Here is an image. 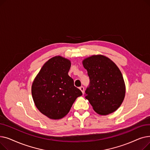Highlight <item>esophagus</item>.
I'll list each match as a JSON object with an SVG mask.
<instances>
[{
	"instance_id": "34e87169",
	"label": "esophagus",
	"mask_w": 150,
	"mask_h": 150,
	"mask_svg": "<svg viewBox=\"0 0 150 150\" xmlns=\"http://www.w3.org/2000/svg\"><path fill=\"white\" fill-rule=\"evenodd\" d=\"M80 89L82 92V93H84V88L83 86H81V87L80 88Z\"/></svg>"
}]
</instances>
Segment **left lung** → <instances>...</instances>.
Returning <instances> with one entry per match:
<instances>
[{
	"instance_id": "8db88e82",
	"label": "left lung",
	"mask_w": 150,
	"mask_h": 150,
	"mask_svg": "<svg viewBox=\"0 0 150 150\" xmlns=\"http://www.w3.org/2000/svg\"><path fill=\"white\" fill-rule=\"evenodd\" d=\"M83 64L90 80L85 98L98 114L108 115L115 111L122 103L126 91L119 67L109 58L101 54L84 59Z\"/></svg>"
}]
</instances>
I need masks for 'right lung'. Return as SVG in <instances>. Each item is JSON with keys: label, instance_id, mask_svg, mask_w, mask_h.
Listing matches in <instances>:
<instances>
[{"label": "right lung", "instance_id": "1", "mask_svg": "<svg viewBox=\"0 0 150 150\" xmlns=\"http://www.w3.org/2000/svg\"><path fill=\"white\" fill-rule=\"evenodd\" d=\"M70 61L60 56L47 61L31 86L34 103L42 114L51 119H60L69 112L81 91L74 86L68 72Z\"/></svg>", "mask_w": 150, "mask_h": 150}]
</instances>
